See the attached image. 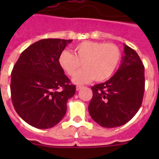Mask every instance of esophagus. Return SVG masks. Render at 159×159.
I'll return each mask as SVG.
<instances>
[{"label":"esophagus","mask_w":159,"mask_h":159,"mask_svg":"<svg viewBox=\"0 0 159 159\" xmlns=\"http://www.w3.org/2000/svg\"><path fill=\"white\" fill-rule=\"evenodd\" d=\"M82 88H83V86H80V85H78V86H76V91H79V90H80Z\"/></svg>","instance_id":"esophagus-1"}]
</instances>
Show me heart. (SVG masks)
<instances>
[{"label": "heart", "instance_id": "1", "mask_svg": "<svg viewBox=\"0 0 159 159\" xmlns=\"http://www.w3.org/2000/svg\"><path fill=\"white\" fill-rule=\"evenodd\" d=\"M73 52L63 51L59 56V64L70 76L81 67L84 69L73 77L76 84H86L94 80L102 82L110 78L117 68L121 58L119 48L113 43L84 41L73 48Z\"/></svg>", "mask_w": 159, "mask_h": 159}]
</instances>
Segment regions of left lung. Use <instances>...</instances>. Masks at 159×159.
<instances>
[{"instance_id": "8db88e82", "label": "left lung", "mask_w": 159, "mask_h": 159, "mask_svg": "<svg viewBox=\"0 0 159 159\" xmlns=\"http://www.w3.org/2000/svg\"><path fill=\"white\" fill-rule=\"evenodd\" d=\"M124 55L116 74L102 84L92 87L90 116L101 127H120L129 122L143 102L144 66L134 49L123 43Z\"/></svg>"}]
</instances>
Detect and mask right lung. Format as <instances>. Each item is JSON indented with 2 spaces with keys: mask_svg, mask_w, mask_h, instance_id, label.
<instances>
[{
  "mask_svg": "<svg viewBox=\"0 0 159 159\" xmlns=\"http://www.w3.org/2000/svg\"><path fill=\"white\" fill-rule=\"evenodd\" d=\"M71 41L39 40L25 49L14 65L10 84L12 104L20 117L32 127L56 126L65 116L68 99L75 95V85L70 84L58 60Z\"/></svg>",
  "mask_w": 159,
  "mask_h": 159,
  "instance_id": "obj_1",
  "label": "right lung"
}]
</instances>
